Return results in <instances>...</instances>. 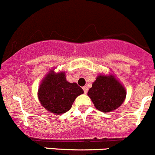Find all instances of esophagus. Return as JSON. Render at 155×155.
Masks as SVG:
<instances>
[{
    "instance_id": "esophagus-1",
    "label": "esophagus",
    "mask_w": 155,
    "mask_h": 155,
    "mask_svg": "<svg viewBox=\"0 0 155 155\" xmlns=\"http://www.w3.org/2000/svg\"><path fill=\"white\" fill-rule=\"evenodd\" d=\"M83 90H84V94H87V91H88L87 87V86L83 87Z\"/></svg>"
}]
</instances>
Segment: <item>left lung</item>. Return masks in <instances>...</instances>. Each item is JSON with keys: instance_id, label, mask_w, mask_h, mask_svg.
I'll list each match as a JSON object with an SVG mask.
<instances>
[{"instance_id": "obj_1", "label": "left lung", "mask_w": 155, "mask_h": 155, "mask_svg": "<svg viewBox=\"0 0 155 155\" xmlns=\"http://www.w3.org/2000/svg\"><path fill=\"white\" fill-rule=\"evenodd\" d=\"M87 95L97 110L110 113L124 102L126 91L113 74H100L89 89Z\"/></svg>"}]
</instances>
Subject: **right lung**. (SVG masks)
Here are the masks:
<instances>
[{
    "instance_id": "1",
    "label": "right lung",
    "mask_w": 155,
    "mask_h": 155,
    "mask_svg": "<svg viewBox=\"0 0 155 155\" xmlns=\"http://www.w3.org/2000/svg\"><path fill=\"white\" fill-rule=\"evenodd\" d=\"M84 91L76 83L67 81L65 73L51 70L42 79L38 97L42 107L51 113L61 115L68 111L77 97Z\"/></svg>"
}]
</instances>
